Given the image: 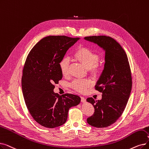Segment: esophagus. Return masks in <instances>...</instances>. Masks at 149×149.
Listing matches in <instances>:
<instances>
[{
  "instance_id": "34e87169",
  "label": "esophagus",
  "mask_w": 149,
  "mask_h": 149,
  "mask_svg": "<svg viewBox=\"0 0 149 149\" xmlns=\"http://www.w3.org/2000/svg\"><path fill=\"white\" fill-rule=\"evenodd\" d=\"M86 99L85 97H81V102L82 103H85L86 102Z\"/></svg>"
}]
</instances>
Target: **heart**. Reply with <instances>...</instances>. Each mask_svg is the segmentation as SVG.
I'll return each instance as SVG.
<instances>
[{"label":"heart","instance_id":"heart-1","mask_svg":"<svg viewBox=\"0 0 149 149\" xmlns=\"http://www.w3.org/2000/svg\"><path fill=\"white\" fill-rule=\"evenodd\" d=\"M74 57L86 69H89L90 73L95 75L99 71L98 62L99 56L95 52L87 47H80L74 53ZM69 67V60L64 57L59 63V68L63 75L68 74ZM91 85V82L88 80H75L72 83V88L77 91L85 92L86 89Z\"/></svg>","mask_w":149,"mask_h":149}]
</instances>
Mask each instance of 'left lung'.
I'll return each mask as SVG.
<instances>
[{
	"mask_svg": "<svg viewBox=\"0 0 149 149\" xmlns=\"http://www.w3.org/2000/svg\"><path fill=\"white\" fill-rule=\"evenodd\" d=\"M84 40L97 44L105 53L104 68L95 86L102 93V99H86L95 111L87 122L96 128L107 127L120 118L130 97L132 86L130 65L125 52L112 38L93 36Z\"/></svg>",
	"mask_w": 149,
	"mask_h": 149,
	"instance_id": "obj_1",
	"label": "left lung"
}]
</instances>
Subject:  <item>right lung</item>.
<instances>
[{
    "label": "right lung",
    "instance_id": "right-lung-1",
    "mask_svg": "<svg viewBox=\"0 0 149 149\" xmlns=\"http://www.w3.org/2000/svg\"><path fill=\"white\" fill-rule=\"evenodd\" d=\"M66 36H49L30 52L23 69L22 89L25 104L34 120L47 128L63 125L70 108L78 105L79 96L54 91L63 75L59 63L68 49L80 40Z\"/></svg>",
    "mask_w": 149,
    "mask_h": 149
}]
</instances>
